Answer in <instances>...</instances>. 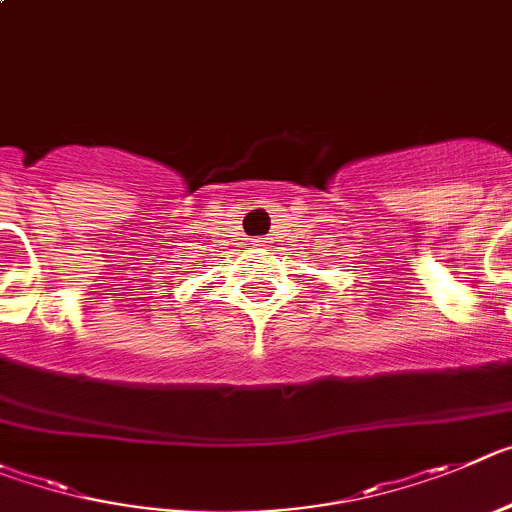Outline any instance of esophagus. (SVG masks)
I'll use <instances>...</instances> for the list:
<instances>
[{
  "label": "esophagus",
  "mask_w": 512,
  "mask_h": 512,
  "mask_svg": "<svg viewBox=\"0 0 512 512\" xmlns=\"http://www.w3.org/2000/svg\"><path fill=\"white\" fill-rule=\"evenodd\" d=\"M260 242H262V245H267V239H260Z\"/></svg>",
  "instance_id": "esophagus-1"
}]
</instances>
